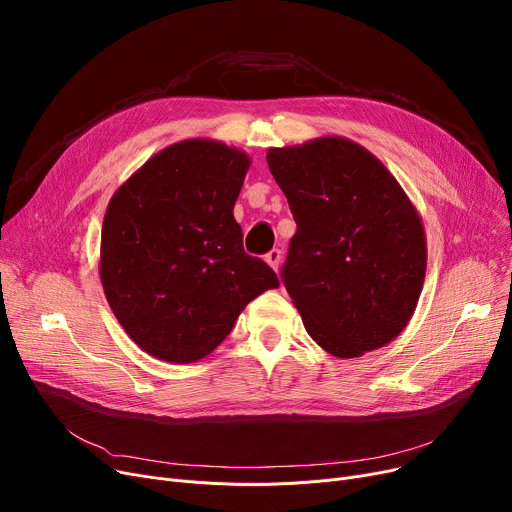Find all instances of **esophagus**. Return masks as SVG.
Returning a JSON list of instances; mask_svg holds the SVG:
<instances>
[{
    "label": "esophagus",
    "mask_w": 512,
    "mask_h": 512,
    "mask_svg": "<svg viewBox=\"0 0 512 512\" xmlns=\"http://www.w3.org/2000/svg\"><path fill=\"white\" fill-rule=\"evenodd\" d=\"M280 259H282V251L280 249H272L270 253L265 255V261L270 263V267H272V270H276V272H278V267H280Z\"/></svg>",
    "instance_id": "1"
}]
</instances>
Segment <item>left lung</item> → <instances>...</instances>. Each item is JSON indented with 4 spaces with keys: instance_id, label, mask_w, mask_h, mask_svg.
<instances>
[{
    "instance_id": "8db88e82",
    "label": "left lung",
    "mask_w": 512,
    "mask_h": 512,
    "mask_svg": "<svg viewBox=\"0 0 512 512\" xmlns=\"http://www.w3.org/2000/svg\"><path fill=\"white\" fill-rule=\"evenodd\" d=\"M297 222L282 280L305 330L338 359L392 342L425 280L421 215L382 161L344 137L267 151Z\"/></svg>"
}]
</instances>
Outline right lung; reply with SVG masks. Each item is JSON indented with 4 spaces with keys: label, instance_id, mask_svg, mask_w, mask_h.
Listing matches in <instances>:
<instances>
[{
    "label": "right lung",
    "instance_id": "right-lung-1",
    "mask_svg": "<svg viewBox=\"0 0 512 512\" xmlns=\"http://www.w3.org/2000/svg\"><path fill=\"white\" fill-rule=\"evenodd\" d=\"M251 157L211 139L155 153L110 199L99 276L126 334L168 363L207 357L240 311L278 288L265 261L242 249L234 203Z\"/></svg>",
    "mask_w": 512,
    "mask_h": 512
}]
</instances>
